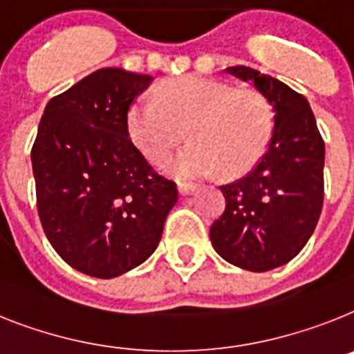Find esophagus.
Here are the masks:
<instances>
[{
    "mask_svg": "<svg viewBox=\"0 0 354 354\" xmlns=\"http://www.w3.org/2000/svg\"><path fill=\"white\" fill-rule=\"evenodd\" d=\"M178 191H180V196H189L196 191V187L189 185V183H180V185H178Z\"/></svg>",
    "mask_w": 354,
    "mask_h": 354,
    "instance_id": "esophagus-1",
    "label": "esophagus"
}]
</instances>
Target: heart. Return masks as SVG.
I'll list each match as a JSON object with an SVG mask.
<instances>
[{
    "label": "heart",
    "mask_w": 354,
    "mask_h": 354,
    "mask_svg": "<svg viewBox=\"0 0 354 354\" xmlns=\"http://www.w3.org/2000/svg\"><path fill=\"white\" fill-rule=\"evenodd\" d=\"M127 124L133 142L154 163L169 162L189 131L192 144L174 163L180 178H205L216 169L234 176L263 154L272 135V109L255 90L183 77L136 100Z\"/></svg>",
    "instance_id": "b5f03b06"
}]
</instances>
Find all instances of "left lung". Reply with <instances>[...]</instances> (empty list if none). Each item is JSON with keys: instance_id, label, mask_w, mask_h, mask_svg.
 I'll return each mask as SVG.
<instances>
[{"instance_id": "obj_1", "label": "left lung", "mask_w": 354, "mask_h": 354, "mask_svg": "<svg viewBox=\"0 0 354 354\" xmlns=\"http://www.w3.org/2000/svg\"><path fill=\"white\" fill-rule=\"evenodd\" d=\"M268 100L273 131L261 160L221 185L225 212L210 227L223 259L250 272L290 263L313 234L324 203V140L304 95L248 66L227 68Z\"/></svg>"}]
</instances>
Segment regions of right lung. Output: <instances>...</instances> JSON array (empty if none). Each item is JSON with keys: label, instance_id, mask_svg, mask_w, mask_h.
<instances>
[{"label": "right lung", "instance_id": "1", "mask_svg": "<svg viewBox=\"0 0 354 354\" xmlns=\"http://www.w3.org/2000/svg\"><path fill=\"white\" fill-rule=\"evenodd\" d=\"M153 77L102 68L55 95L32 145L41 225L71 268L111 279L144 263L178 201L129 138L127 113Z\"/></svg>", "mask_w": 354, "mask_h": 354}]
</instances>
